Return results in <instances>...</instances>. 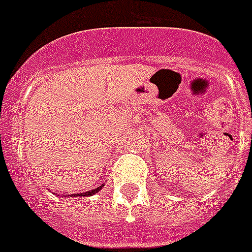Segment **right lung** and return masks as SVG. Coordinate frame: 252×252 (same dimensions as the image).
Returning a JSON list of instances; mask_svg holds the SVG:
<instances>
[{
    "mask_svg": "<svg viewBox=\"0 0 252 252\" xmlns=\"http://www.w3.org/2000/svg\"><path fill=\"white\" fill-rule=\"evenodd\" d=\"M100 188L101 187L94 188V189H92V191H88V192H85V193H79V196H89V195H93V193L98 192V191H100Z\"/></svg>",
    "mask_w": 252,
    "mask_h": 252,
    "instance_id": "1",
    "label": "right lung"
}]
</instances>
